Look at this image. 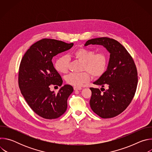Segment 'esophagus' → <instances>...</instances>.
Wrapping results in <instances>:
<instances>
[{
  "mask_svg": "<svg viewBox=\"0 0 152 152\" xmlns=\"http://www.w3.org/2000/svg\"><path fill=\"white\" fill-rule=\"evenodd\" d=\"M73 88H74V90H82V88L81 87H79V86H74L73 87Z\"/></svg>",
  "mask_w": 152,
  "mask_h": 152,
  "instance_id": "34e87169",
  "label": "esophagus"
}]
</instances>
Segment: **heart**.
<instances>
[{"instance_id": "obj_1", "label": "heart", "mask_w": 152, "mask_h": 152, "mask_svg": "<svg viewBox=\"0 0 152 152\" xmlns=\"http://www.w3.org/2000/svg\"><path fill=\"white\" fill-rule=\"evenodd\" d=\"M73 58L82 63L81 70L79 73H70L66 77L67 83L80 86L90 80L91 74L95 77H100L105 72L107 66V58L104 53H94L91 49L80 48L75 50ZM55 67L58 72L66 73L69 68V58L67 56L58 58L55 62Z\"/></svg>"}]
</instances>
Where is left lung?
Listing matches in <instances>:
<instances>
[{"label":"left lung","instance_id":"1","mask_svg":"<svg viewBox=\"0 0 152 152\" xmlns=\"http://www.w3.org/2000/svg\"><path fill=\"white\" fill-rule=\"evenodd\" d=\"M90 45H102L110 53L106 71L93 82L101 85L104 93L99 88H90V107L101 118H113L123 112L135 96L138 84L137 67L131 55L114 39L96 38L88 40L85 46ZM104 86L108 87L107 90L103 88Z\"/></svg>","mask_w":152,"mask_h":152}]
</instances>
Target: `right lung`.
Returning a JSON list of instances; mask_svg holds the SVG:
<instances>
[{
	"instance_id": "add662e5",
	"label": "right lung",
	"mask_w": 152,
	"mask_h": 152,
	"mask_svg": "<svg viewBox=\"0 0 152 152\" xmlns=\"http://www.w3.org/2000/svg\"><path fill=\"white\" fill-rule=\"evenodd\" d=\"M73 46V42L44 38L32 45L21 61L18 79L21 93L31 109L42 118L55 119L67 110V99L73 88L64 85L57 93L50 91L51 85L62 84L52 59Z\"/></svg>"
}]
</instances>
